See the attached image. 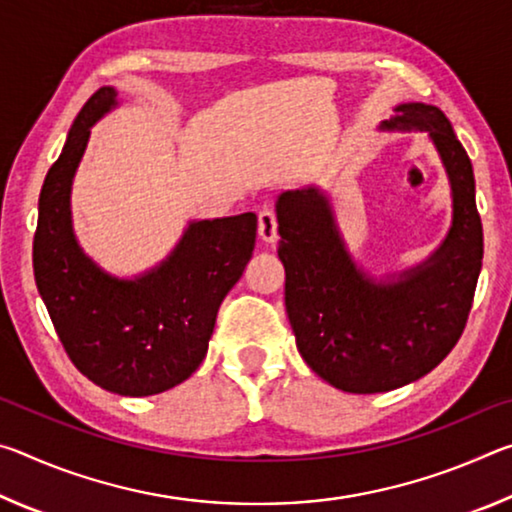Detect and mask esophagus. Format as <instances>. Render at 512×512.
<instances>
[{
	"mask_svg": "<svg viewBox=\"0 0 512 512\" xmlns=\"http://www.w3.org/2000/svg\"><path fill=\"white\" fill-rule=\"evenodd\" d=\"M257 230H259V237L266 244H273L277 239V219L271 210H262L257 216Z\"/></svg>",
	"mask_w": 512,
	"mask_h": 512,
	"instance_id": "obj_1",
	"label": "esophagus"
}]
</instances>
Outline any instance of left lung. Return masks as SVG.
Listing matches in <instances>:
<instances>
[{
  "instance_id": "8db88e82",
  "label": "left lung",
  "mask_w": 512,
  "mask_h": 512,
  "mask_svg": "<svg viewBox=\"0 0 512 512\" xmlns=\"http://www.w3.org/2000/svg\"><path fill=\"white\" fill-rule=\"evenodd\" d=\"M381 131L427 133L452 189V225L424 262L375 277L352 257L318 187L277 196L284 302L300 357L345 393H386L420 379L461 339L483 259L474 171L445 112L400 103Z\"/></svg>"
}]
</instances>
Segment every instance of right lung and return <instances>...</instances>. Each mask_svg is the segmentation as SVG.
I'll list each match as a JSON object with an SVG mask.
<instances>
[{
    "mask_svg": "<svg viewBox=\"0 0 512 512\" xmlns=\"http://www.w3.org/2000/svg\"><path fill=\"white\" fill-rule=\"evenodd\" d=\"M115 108L117 90L103 85L69 128L40 192L33 273L74 366L110 393L144 397L201 366L216 311L253 257L257 216L189 221L160 264L133 277L108 273L76 239L72 183L90 128Z\"/></svg>",
    "mask_w": 512,
    "mask_h": 512,
    "instance_id": "1",
    "label": "right lung"
}]
</instances>
